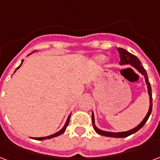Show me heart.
<instances>
[{"mask_svg":"<svg viewBox=\"0 0 160 160\" xmlns=\"http://www.w3.org/2000/svg\"><path fill=\"white\" fill-rule=\"evenodd\" d=\"M105 59H106V57L104 55H98V56H95V60L97 61L98 62H103L105 61Z\"/></svg>","mask_w":160,"mask_h":160,"instance_id":"b5f03b06","label":"heart"}]
</instances>
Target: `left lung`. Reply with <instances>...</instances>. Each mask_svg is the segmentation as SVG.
I'll use <instances>...</instances> for the list:
<instances>
[{"instance_id":"8db88e82","label":"left lung","mask_w":160,"mask_h":160,"mask_svg":"<svg viewBox=\"0 0 160 160\" xmlns=\"http://www.w3.org/2000/svg\"><path fill=\"white\" fill-rule=\"evenodd\" d=\"M118 52L120 54V64L121 65H125V64H130L131 66L134 67L135 69H137L140 73L144 75L145 80H146V83H147V86H148V94H149V98H150V106H149V110H148V112L147 116L145 117V118L142 120L141 123L138 125L137 127H135L133 129L128 131H125V132H118V133H114V132H108V131H104L101 130L99 128H98L95 125V122H94V115L93 112H92V125H93L94 130L97 132L98 134H100V135H104V136H107V137H114V138H123L127 137L130 134H134L135 132H137L139 129H141V128L144 126V124L147 122V121L150 117L152 112V88L151 85H150V82L148 80V73H147V71L145 70V68H143V66L141 65V62H140V60L138 59L137 57L135 56H134L133 54L128 52L126 49H122V48H118Z\"/></svg>"}]
</instances>
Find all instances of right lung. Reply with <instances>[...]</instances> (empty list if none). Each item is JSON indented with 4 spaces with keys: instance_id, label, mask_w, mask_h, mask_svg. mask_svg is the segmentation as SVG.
Wrapping results in <instances>:
<instances>
[{
    "instance_id": "1",
    "label": "right lung",
    "mask_w": 160,
    "mask_h": 160,
    "mask_svg": "<svg viewBox=\"0 0 160 160\" xmlns=\"http://www.w3.org/2000/svg\"><path fill=\"white\" fill-rule=\"evenodd\" d=\"M31 55V54H30ZM23 61L24 60H22V62H23ZM22 62H21V64L19 65L18 68H17V69L19 68V67L21 66L22 65ZM16 69V70H17ZM15 70V71H16ZM14 71V72H15ZM69 119H70V115L68 116V120H67L66 122V123H65V125L63 126V128L61 129L60 131H58V132H56V134H51V135H49V136H46V137H38V138H32V139H35V140H38V141H42V140H46V139H51V138H54V137H56V136H59V135H61L62 134H63L64 132H65V130H66V128L67 127H68V123H69Z\"/></svg>"
}]
</instances>
